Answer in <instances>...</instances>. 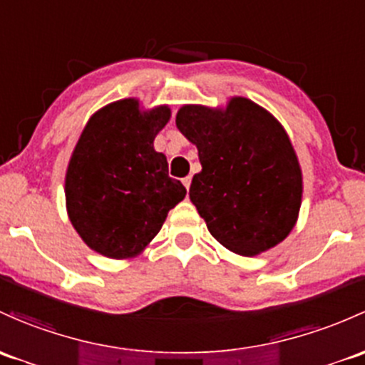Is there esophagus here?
I'll list each match as a JSON object with an SVG mask.
<instances>
[{
    "instance_id": "34e87169",
    "label": "esophagus",
    "mask_w": 365,
    "mask_h": 365,
    "mask_svg": "<svg viewBox=\"0 0 365 365\" xmlns=\"http://www.w3.org/2000/svg\"><path fill=\"white\" fill-rule=\"evenodd\" d=\"M182 182H183V185H185V189L189 190L190 189V183H192V178H190V176H185V178H183Z\"/></svg>"
}]
</instances>
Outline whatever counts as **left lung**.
Returning <instances> with one entry per match:
<instances>
[{
  "label": "left lung",
  "instance_id": "8db88e82",
  "mask_svg": "<svg viewBox=\"0 0 365 365\" xmlns=\"http://www.w3.org/2000/svg\"><path fill=\"white\" fill-rule=\"evenodd\" d=\"M176 128L195 145L202 168L190 183V201L222 247L253 257L292 232L302 170L273 113L232 96L224 106L183 105Z\"/></svg>",
  "mask_w": 365,
  "mask_h": 365
}]
</instances>
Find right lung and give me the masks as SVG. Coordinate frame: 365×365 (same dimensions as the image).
Segmentation results:
<instances>
[{
  "mask_svg": "<svg viewBox=\"0 0 365 365\" xmlns=\"http://www.w3.org/2000/svg\"><path fill=\"white\" fill-rule=\"evenodd\" d=\"M171 108H143L138 98L108 103L91 115L64 176L66 212L83 243L108 259L138 257L187 190L168 176L153 140Z\"/></svg>",
  "mask_w": 365,
  "mask_h": 365,
  "instance_id": "1",
  "label": "right lung"
}]
</instances>
